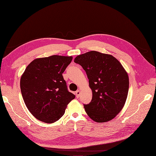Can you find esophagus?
<instances>
[{
  "mask_svg": "<svg viewBox=\"0 0 156 156\" xmlns=\"http://www.w3.org/2000/svg\"><path fill=\"white\" fill-rule=\"evenodd\" d=\"M75 94H76V97L77 98H78L80 97V90H78L76 92Z\"/></svg>",
  "mask_w": 156,
  "mask_h": 156,
  "instance_id": "1",
  "label": "esophagus"
}]
</instances>
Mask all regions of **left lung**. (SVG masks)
Listing matches in <instances>:
<instances>
[{"mask_svg": "<svg viewBox=\"0 0 156 156\" xmlns=\"http://www.w3.org/2000/svg\"><path fill=\"white\" fill-rule=\"evenodd\" d=\"M74 62L86 71L92 99L84 105L88 116L97 122L111 121L123 108L128 89V75L120 62L110 54L90 51Z\"/></svg>", "mask_w": 156, "mask_h": 156, "instance_id": "obj_1", "label": "left lung"}]
</instances>
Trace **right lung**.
<instances>
[{
  "instance_id": "1",
  "label": "right lung",
  "mask_w": 156,
  "mask_h": 156,
  "mask_svg": "<svg viewBox=\"0 0 156 156\" xmlns=\"http://www.w3.org/2000/svg\"><path fill=\"white\" fill-rule=\"evenodd\" d=\"M72 56L54 55L31 61L20 80V88L27 108L36 119L46 123L58 121L67 105L75 98L68 92L62 73Z\"/></svg>"
}]
</instances>
